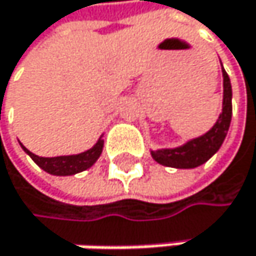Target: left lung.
<instances>
[{"label": "left lung", "instance_id": "left-lung-1", "mask_svg": "<svg viewBox=\"0 0 256 256\" xmlns=\"http://www.w3.org/2000/svg\"><path fill=\"white\" fill-rule=\"evenodd\" d=\"M222 86H224V96H222V112L220 114L218 121L212 129L190 140L175 149H161L152 150V156L156 162L167 166V167H176V169H194L201 164H204L210 156H214L221 147L226 135H228L230 120H232V86L229 75L222 68Z\"/></svg>", "mask_w": 256, "mask_h": 256}]
</instances>
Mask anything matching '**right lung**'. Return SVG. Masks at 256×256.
Segmentation results:
<instances>
[{
  "mask_svg": "<svg viewBox=\"0 0 256 256\" xmlns=\"http://www.w3.org/2000/svg\"><path fill=\"white\" fill-rule=\"evenodd\" d=\"M102 146H104V141L100 138L98 142L92 147V149L86 150L82 154L44 158V156H38V155L32 154L30 150H27L26 147L21 144L24 152L30 156L42 170H46L47 174H52V175H58V176L75 175V174H80V172H82L86 169H89V167H92L95 164V161L100 158L101 152H102Z\"/></svg>",
  "mask_w": 256,
  "mask_h": 256,
  "instance_id": "obj_1",
  "label": "right lung"
}]
</instances>
